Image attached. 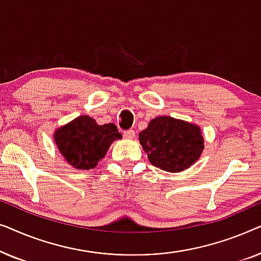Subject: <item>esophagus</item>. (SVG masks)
I'll use <instances>...</instances> for the list:
<instances>
[{"mask_svg":"<svg viewBox=\"0 0 261 261\" xmlns=\"http://www.w3.org/2000/svg\"><path fill=\"white\" fill-rule=\"evenodd\" d=\"M123 137L127 139H133L135 138V130L134 129H128L123 132Z\"/></svg>","mask_w":261,"mask_h":261,"instance_id":"34e87169","label":"esophagus"}]
</instances>
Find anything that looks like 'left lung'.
I'll return each mask as SVG.
<instances>
[{
  "instance_id": "8db88e82",
  "label": "left lung",
  "mask_w": 261,
  "mask_h": 261,
  "mask_svg": "<svg viewBox=\"0 0 261 261\" xmlns=\"http://www.w3.org/2000/svg\"><path fill=\"white\" fill-rule=\"evenodd\" d=\"M152 165L169 172H180L197 162L203 151L201 129L196 124L159 116L139 134Z\"/></svg>"
}]
</instances>
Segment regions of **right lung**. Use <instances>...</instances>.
Masks as SVG:
<instances>
[{
	"label": "right lung",
	"instance_id": "add662e5",
	"mask_svg": "<svg viewBox=\"0 0 261 261\" xmlns=\"http://www.w3.org/2000/svg\"><path fill=\"white\" fill-rule=\"evenodd\" d=\"M121 139L114 123L98 126L90 116L74 119L55 133V141L62 155L74 169L90 170L106 155L110 144Z\"/></svg>",
	"mask_w": 261,
	"mask_h": 261
}]
</instances>
